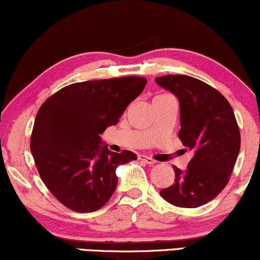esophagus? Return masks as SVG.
<instances>
[{
    "instance_id": "34e87169",
    "label": "esophagus",
    "mask_w": 260,
    "mask_h": 260,
    "mask_svg": "<svg viewBox=\"0 0 260 260\" xmlns=\"http://www.w3.org/2000/svg\"><path fill=\"white\" fill-rule=\"evenodd\" d=\"M139 160L145 162V164H148L150 166H154L156 164L155 160H152L151 157H149V156H145V155H139Z\"/></svg>"
}]
</instances>
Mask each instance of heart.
Here are the masks:
<instances>
[{
    "label": "heart",
    "instance_id": "1",
    "mask_svg": "<svg viewBox=\"0 0 260 260\" xmlns=\"http://www.w3.org/2000/svg\"><path fill=\"white\" fill-rule=\"evenodd\" d=\"M157 96H161V95H157Z\"/></svg>",
    "mask_w": 260,
    "mask_h": 260
}]
</instances>
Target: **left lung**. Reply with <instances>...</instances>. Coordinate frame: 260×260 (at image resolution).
Returning a JSON list of instances; mask_svg holds the SVG:
<instances>
[{"instance_id": "obj_1", "label": "left lung", "mask_w": 260, "mask_h": 260, "mask_svg": "<svg viewBox=\"0 0 260 260\" xmlns=\"http://www.w3.org/2000/svg\"><path fill=\"white\" fill-rule=\"evenodd\" d=\"M155 81L179 100L178 136L193 152L186 170L173 166L174 183L162 189L160 195L178 207H200L226 186L234 170L241 145L235 115L223 94L198 79L166 75Z\"/></svg>"}]
</instances>
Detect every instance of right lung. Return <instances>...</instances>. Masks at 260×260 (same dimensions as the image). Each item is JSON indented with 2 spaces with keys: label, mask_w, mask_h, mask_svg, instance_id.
Here are the masks:
<instances>
[{
  "label": "right lung",
  "mask_w": 260,
  "mask_h": 260,
  "mask_svg": "<svg viewBox=\"0 0 260 260\" xmlns=\"http://www.w3.org/2000/svg\"><path fill=\"white\" fill-rule=\"evenodd\" d=\"M138 76L69 84L37 112L30 149L45 185L65 207L89 213L110 200L116 168L137 160L132 151L112 152L100 134L116 124L143 92Z\"/></svg>",
  "instance_id": "1"
}]
</instances>
